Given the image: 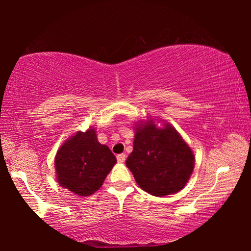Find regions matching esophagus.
<instances>
[{
    "mask_svg": "<svg viewBox=\"0 0 251 251\" xmlns=\"http://www.w3.org/2000/svg\"><path fill=\"white\" fill-rule=\"evenodd\" d=\"M125 159H126V155H125V154H120V155H117V160H118V163H124Z\"/></svg>",
    "mask_w": 251,
    "mask_h": 251,
    "instance_id": "34e87169",
    "label": "esophagus"
}]
</instances>
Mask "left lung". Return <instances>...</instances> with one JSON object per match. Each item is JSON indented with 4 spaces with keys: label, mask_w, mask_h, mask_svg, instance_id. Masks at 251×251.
Wrapping results in <instances>:
<instances>
[{
    "label": "left lung",
    "mask_w": 251,
    "mask_h": 251,
    "mask_svg": "<svg viewBox=\"0 0 251 251\" xmlns=\"http://www.w3.org/2000/svg\"><path fill=\"white\" fill-rule=\"evenodd\" d=\"M195 157L173 126L158 128L152 121L136 128L134 148L126 159L137 185L152 196L179 192L192 175Z\"/></svg>",
    "instance_id": "left-lung-1"
}]
</instances>
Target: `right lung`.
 <instances>
[{
    "mask_svg": "<svg viewBox=\"0 0 251 251\" xmlns=\"http://www.w3.org/2000/svg\"><path fill=\"white\" fill-rule=\"evenodd\" d=\"M116 164V157L97 141L94 129L77 131L55 157L57 181L78 196H90L103 185Z\"/></svg>",
    "mask_w": 251,
    "mask_h": 251,
    "instance_id": "add662e5",
    "label": "right lung"
}]
</instances>
